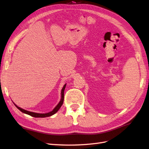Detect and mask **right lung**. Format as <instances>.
I'll return each instance as SVG.
<instances>
[{
    "instance_id": "add662e5",
    "label": "right lung",
    "mask_w": 149,
    "mask_h": 149,
    "mask_svg": "<svg viewBox=\"0 0 149 149\" xmlns=\"http://www.w3.org/2000/svg\"><path fill=\"white\" fill-rule=\"evenodd\" d=\"M65 87H66V84L64 85L63 89L61 90V101L59 102V103L58 104V105L56 106L54 108V110L53 111H51L50 112H49V113H34V112H31V111H27V110H25L22 109V108H20L19 107H17V105H16L15 104V106L17 107L18 109L22 111V113H24L26 114H27V115H29L32 116H33V117H36V118H44V117H47V116H50L51 115H54V113H56V112H57L60 108H61V107L62 106V104L63 103V101H64V91H65Z\"/></svg>"
}]
</instances>
